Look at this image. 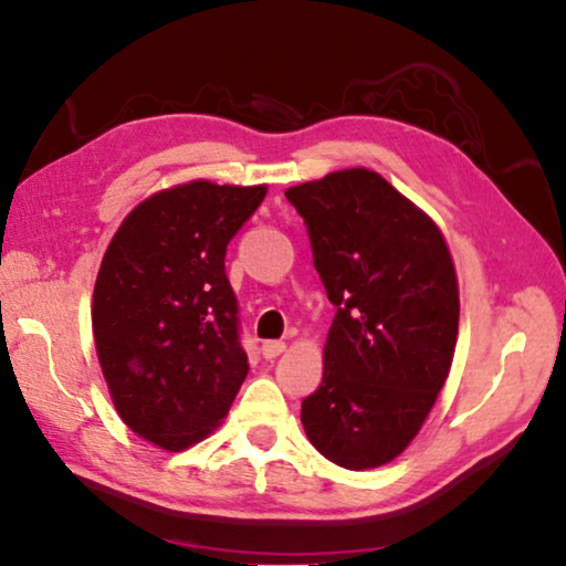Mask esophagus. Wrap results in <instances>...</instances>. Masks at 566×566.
<instances>
[{
    "mask_svg": "<svg viewBox=\"0 0 566 566\" xmlns=\"http://www.w3.org/2000/svg\"><path fill=\"white\" fill-rule=\"evenodd\" d=\"M284 349H286L284 342H276V339L264 342V344H262V357H264V359H276Z\"/></svg>",
    "mask_w": 566,
    "mask_h": 566,
    "instance_id": "esophagus-1",
    "label": "esophagus"
}]
</instances>
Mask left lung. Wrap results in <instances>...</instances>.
Instances as JSON below:
<instances>
[{
  "label": "left lung",
  "instance_id": "left-lung-1",
  "mask_svg": "<svg viewBox=\"0 0 566 566\" xmlns=\"http://www.w3.org/2000/svg\"><path fill=\"white\" fill-rule=\"evenodd\" d=\"M284 197L310 229L337 306L322 385L302 424L344 469L389 464L411 444L452 369L459 284L434 219L367 167L329 171Z\"/></svg>",
  "mask_w": 566,
  "mask_h": 566
}]
</instances>
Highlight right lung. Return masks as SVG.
Here are the masks:
<instances>
[{"label":"right lung","instance_id":"right-lung-1","mask_svg":"<svg viewBox=\"0 0 566 566\" xmlns=\"http://www.w3.org/2000/svg\"><path fill=\"white\" fill-rule=\"evenodd\" d=\"M266 185L207 179L155 191L124 217L102 256L92 332L114 409L167 452L222 424L249 371L227 244Z\"/></svg>","mask_w":566,"mask_h":566}]
</instances>
